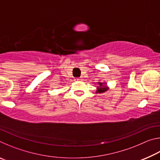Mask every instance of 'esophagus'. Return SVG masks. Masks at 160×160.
<instances>
[{"label": "esophagus", "instance_id": "1", "mask_svg": "<svg viewBox=\"0 0 160 160\" xmlns=\"http://www.w3.org/2000/svg\"><path fill=\"white\" fill-rule=\"evenodd\" d=\"M75 80H77V81L82 80V78H75Z\"/></svg>", "mask_w": 160, "mask_h": 160}]
</instances>
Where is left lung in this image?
I'll use <instances>...</instances> for the list:
<instances>
[{"label": "left lung", "mask_w": 160, "mask_h": 160, "mask_svg": "<svg viewBox=\"0 0 160 160\" xmlns=\"http://www.w3.org/2000/svg\"><path fill=\"white\" fill-rule=\"evenodd\" d=\"M99 86L98 87V88H97L98 90H97V92L102 93V92H106L107 90V88L104 85V84L101 83V82H99Z\"/></svg>", "instance_id": "1"}]
</instances>
